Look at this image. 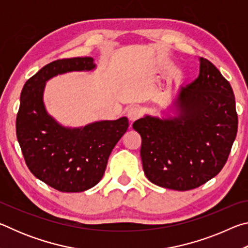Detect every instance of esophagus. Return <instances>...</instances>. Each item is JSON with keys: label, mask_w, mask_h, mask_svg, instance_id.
Listing matches in <instances>:
<instances>
[{"label": "esophagus", "mask_w": 248, "mask_h": 248, "mask_svg": "<svg viewBox=\"0 0 248 248\" xmlns=\"http://www.w3.org/2000/svg\"><path fill=\"white\" fill-rule=\"evenodd\" d=\"M141 109L139 107H136L133 106L131 108H129L128 110V118L129 120L131 121V123H133V121H136L137 119H139L141 117Z\"/></svg>", "instance_id": "obj_1"}]
</instances>
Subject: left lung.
<instances>
[{
	"label": "left lung",
	"instance_id": "left-lung-1",
	"mask_svg": "<svg viewBox=\"0 0 248 248\" xmlns=\"http://www.w3.org/2000/svg\"><path fill=\"white\" fill-rule=\"evenodd\" d=\"M199 77L179 90L176 116L145 115L132 128L142 138L141 159L151 183L185 191L201 186L223 169L237 133L230 83L207 59Z\"/></svg>",
	"mask_w": 248,
	"mask_h": 248
}]
</instances>
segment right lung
Segmentation results:
<instances>
[{
	"mask_svg": "<svg viewBox=\"0 0 248 248\" xmlns=\"http://www.w3.org/2000/svg\"><path fill=\"white\" fill-rule=\"evenodd\" d=\"M94 59H61L45 65L25 83L16 118V136L33 176L62 192H81L99 183L108 157L129 127L127 117L85 127L57 123L44 104L46 82L58 74L92 71Z\"/></svg>",
	"mask_w": 248,
	"mask_h": 248,
	"instance_id": "obj_1",
	"label": "right lung"
}]
</instances>
